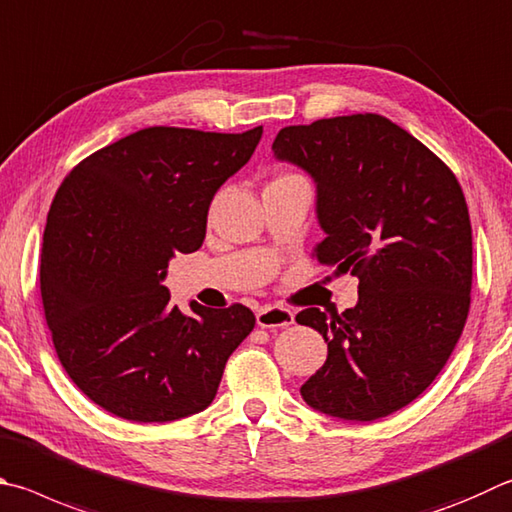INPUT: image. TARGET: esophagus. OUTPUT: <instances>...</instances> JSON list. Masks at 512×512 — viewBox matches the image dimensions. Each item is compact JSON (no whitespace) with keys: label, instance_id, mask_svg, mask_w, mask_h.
Segmentation results:
<instances>
[{"label":"esophagus","instance_id":"esophagus-1","mask_svg":"<svg viewBox=\"0 0 512 512\" xmlns=\"http://www.w3.org/2000/svg\"><path fill=\"white\" fill-rule=\"evenodd\" d=\"M293 322H295V313L280 304L264 306V309L257 311V324L262 329H284V327H291Z\"/></svg>","mask_w":512,"mask_h":512}]
</instances>
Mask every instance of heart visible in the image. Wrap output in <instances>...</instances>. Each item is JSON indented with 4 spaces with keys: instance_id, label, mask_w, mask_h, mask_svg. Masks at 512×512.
<instances>
[{
    "instance_id": "obj_1",
    "label": "heart",
    "mask_w": 512,
    "mask_h": 512,
    "mask_svg": "<svg viewBox=\"0 0 512 512\" xmlns=\"http://www.w3.org/2000/svg\"><path fill=\"white\" fill-rule=\"evenodd\" d=\"M286 179H297V174H280V176H277V179H273V181H286Z\"/></svg>"
}]
</instances>
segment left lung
I'll use <instances>...</instances> for the list:
<instances>
[{
	"label": "left lung",
	"mask_w": 512,
	"mask_h": 512,
	"mask_svg": "<svg viewBox=\"0 0 512 512\" xmlns=\"http://www.w3.org/2000/svg\"><path fill=\"white\" fill-rule=\"evenodd\" d=\"M273 152L318 183L324 239L313 257L358 277L353 309L295 315L329 345L302 398L329 416L376 421L432 385L466 327V197L439 156L380 114L284 127Z\"/></svg>",
	"instance_id": "8db88e82"
}]
</instances>
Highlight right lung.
Instances as JSON below:
<instances>
[{
	"instance_id": "1",
	"label": "right lung",
	"mask_w": 512,
	"mask_h": 512,
	"mask_svg": "<svg viewBox=\"0 0 512 512\" xmlns=\"http://www.w3.org/2000/svg\"><path fill=\"white\" fill-rule=\"evenodd\" d=\"M259 138L262 125L145 127L64 176L42 241L44 318L64 371L102 410L165 423L215 398L255 313L235 302L188 315L161 282L172 257L201 248L212 197Z\"/></svg>"
}]
</instances>
